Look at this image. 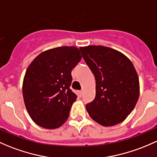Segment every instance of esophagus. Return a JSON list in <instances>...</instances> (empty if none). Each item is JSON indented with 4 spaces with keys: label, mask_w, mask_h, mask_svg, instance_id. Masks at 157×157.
I'll return each instance as SVG.
<instances>
[{
    "label": "esophagus",
    "mask_w": 157,
    "mask_h": 157,
    "mask_svg": "<svg viewBox=\"0 0 157 157\" xmlns=\"http://www.w3.org/2000/svg\"><path fill=\"white\" fill-rule=\"evenodd\" d=\"M77 93H78V95L80 97H81L82 96V95H83V91H82V90H80V91H78L77 92Z\"/></svg>",
    "instance_id": "1"
}]
</instances>
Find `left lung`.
<instances>
[{"mask_svg":"<svg viewBox=\"0 0 157 157\" xmlns=\"http://www.w3.org/2000/svg\"><path fill=\"white\" fill-rule=\"evenodd\" d=\"M95 78V98L86 105L92 120L104 126L121 123L139 97V80L134 65L122 52L103 46L80 47Z\"/></svg>","mask_w":157,"mask_h":157,"instance_id":"left-lung-1","label":"left lung"}]
</instances>
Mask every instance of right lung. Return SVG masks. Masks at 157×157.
I'll list each match as a JSON object with an SVG mask.
<instances>
[{
	"mask_svg": "<svg viewBox=\"0 0 157 157\" xmlns=\"http://www.w3.org/2000/svg\"><path fill=\"white\" fill-rule=\"evenodd\" d=\"M81 58L77 47H60L43 52L29 66L22 94L26 109L36 124L53 129L68 118L77 99L70 89L71 71Z\"/></svg>",
	"mask_w": 157,
	"mask_h": 157,
	"instance_id": "obj_1",
	"label": "right lung"
}]
</instances>
